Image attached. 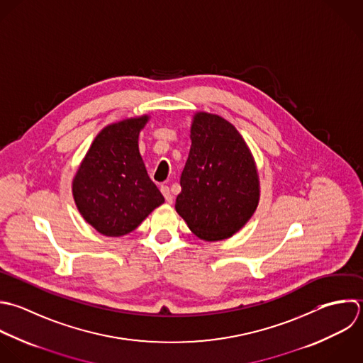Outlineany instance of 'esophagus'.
<instances>
[{
    "instance_id": "1",
    "label": "esophagus",
    "mask_w": 363,
    "mask_h": 363,
    "mask_svg": "<svg viewBox=\"0 0 363 363\" xmlns=\"http://www.w3.org/2000/svg\"><path fill=\"white\" fill-rule=\"evenodd\" d=\"M161 192H162V195H164L165 201H167L168 203H172V199H174V196H172V194H171V189H169V186H168V185H161Z\"/></svg>"
}]
</instances>
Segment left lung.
<instances>
[{
	"label": "left lung",
	"mask_w": 363,
	"mask_h": 363,
	"mask_svg": "<svg viewBox=\"0 0 363 363\" xmlns=\"http://www.w3.org/2000/svg\"><path fill=\"white\" fill-rule=\"evenodd\" d=\"M191 140L175 209L198 238H230L259 203L255 160L239 131L216 114H195Z\"/></svg>",
	"instance_id": "left-lung-1"
}]
</instances>
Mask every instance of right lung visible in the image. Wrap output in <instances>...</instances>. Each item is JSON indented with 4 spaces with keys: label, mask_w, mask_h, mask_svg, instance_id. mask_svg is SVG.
<instances>
[{
    "label": "right lung",
    "mask_w": 363,
    "mask_h": 363,
    "mask_svg": "<svg viewBox=\"0 0 363 363\" xmlns=\"http://www.w3.org/2000/svg\"><path fill=\"white\" fill-rule=\"evenodd\" d=\"M147 121L143 116L103 128L73 179L79 212L101 235H127L164 203L138 151V134Z\"/></svg>",
    "instance_id": "1"
}]
</instances>
